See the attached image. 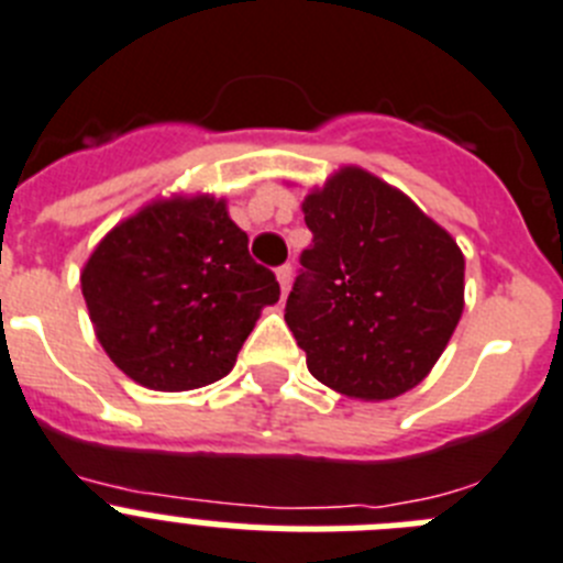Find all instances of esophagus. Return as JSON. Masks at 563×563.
Listing matches in <instances>:
<instances>
[{"instance_id":"34e87169","label":"esophagus","mask_w":563,"mask_h":563,"mask_svg":"<svg viewBox=\"0 0 563 563\" xmlns=\"http://www.w3.org/2000/svg\"><path fill=\"white\" fill-rule=\"evenodd\" d=\"M291 277H294L291 263H283V266H277V280H280L283 294H286V291H288V286H291Z\"/></svg>"}]
</instances>
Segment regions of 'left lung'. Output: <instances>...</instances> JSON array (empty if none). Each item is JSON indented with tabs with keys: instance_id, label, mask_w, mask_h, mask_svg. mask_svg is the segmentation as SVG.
<instances>
[{
	"instance_id": "1",
	"label": "left lung",
	"mask_w": 563,
	"mask_h": 563,
	"mask_svg": "<svg viewBox=\"0 0 563 563\" xmlns=\"http://www.w3.org/2000/svg\"><path fill=\"white\" fill-rule=\"evenodd\" d=\"M311 244L286 300L308 373L362 401L427 378L463 313V252L395 187L344 168L302 205Z\"/></svg>"
}]
</instances>
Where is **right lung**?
I'll return each mask as SVG.
<instances>
[{
    "label": "right lung",
    "mask_w": 563,
    "mask_h": 563,
    "mask_svg": "<svg viewBox=\"0 0 563 563\" xmlns=\"http://www.w3.org/2000/svg\"><path fill=\"white\" fill-rule=\"evenodd\" d=\"M246 244L210 196L156 201L114 227L80 275L111 362L162 393L224 378L261 308L280 300L275 272Z\"/></svg>",
    "instance_id": "add662e5"
}]
</instances>
